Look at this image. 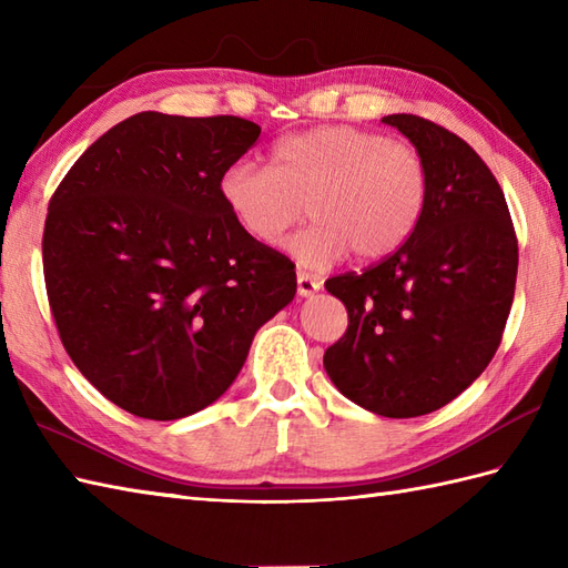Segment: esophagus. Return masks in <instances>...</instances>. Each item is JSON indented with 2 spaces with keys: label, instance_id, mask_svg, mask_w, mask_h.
Wrapping results in <instances>:
<instances>
[{
  "label": "esophagus",
  "instance_id": "34e87169",
  "mask_svg": "<svg viewBox=\"0 0 568 568\" xmlns=\"http://www.w3.org/2000/svg\"><path fill=\"white\" fill-rule=\"evenodd\" d=\"M320 291V281H315L310 273L297 271V295L300 297H310Z\"/></svg>",
  "mask_w": 568,
  "mask_h": 568
}]
</instances>
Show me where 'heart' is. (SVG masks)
<instances>
[{"label": "heart", "instance_id": "b5f03b06", "mask_svg": "<svg viewBox=\"0 0 568 568\" xmlns=\"http://www.w3.org/2000/svg\"><path fill=\"white\" fill-rule=\"evenodd\" d=\"M220 197L241 232L263 246H275L307 204L315 222L287 251L305 268H322L348 251L378 261L405 246L425 214L429 173L413 143L324 124L277 141L271 168L229 165Z\"/></svg>", "mask_w": 568, "mask_h": 568}]
</instances>
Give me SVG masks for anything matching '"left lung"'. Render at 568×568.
I'll list each match as a JSON object with an SVG mask.
<instances>
[{
	"instance_id": "8db88e82",
	"label": "left lung",
	"mask_w": 568,
	"mask_h": 568,
	"mask_svg": "<svg viewBox=\"0 0 568 568\" xmlns=\"http://www.w3.org/2000/svg\"><path fill=\"white\" fill-rule=\"evenodd\" d=\"M383 122L425 159L427 207L388 258L324 283L348 312L324 371L352 403L403 419L452 403L496 356L515 295L517 236L496 175L464 139L415 114Z\"/></svg>"
}]
</instances>
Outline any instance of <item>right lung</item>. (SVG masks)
<instances>
[{
    "label": "right lung",
    "instance_id": "add662e5",
    "mask_svg": "<svg viewBox=\"0 0 568 568\" xmlns=\"http://www.w3.org/2000/svg\"><path fill=\"white\" fill-rule=\"evenodd\" d=\"M261 136L241 116L141 112L70 168L48 204L43 277L72 364L126 413L180 419L239 376L293 303L295 263L241 232L220 178Z\"/></svg>",
    "mask_w": 568,
    "mask_h": 568
}]
</instances>
